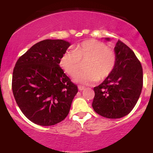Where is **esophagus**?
I'll return each mask as SVG.
<instances>
[{
    "label": "esophagus",
    "instance_id": "esophagus-1",
    "mask_svg": "<svg viewBox=\"0 0 153 153\" xmlns=\"http://www.w3.org/2000/svg\"><path fill=\"white\" fill-rule=\"evenodd\" d=\"M84 89L83 86H81V85H78V90L79 91H82Z\"/></svg>",
    "mask_w": 153,
    "mask_h": 153
}]
</instances>
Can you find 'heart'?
Listing matches in <instances>:
<instances>
[{
	"instance_id": "1",
	"label": "heart",
	"mask_w": 153,
	"mask_h": 153,
	"mask_svg": "<svg viewBox=\"0 0 153 153\" xmlns=\"http://www.w3.org/2000/svg\"><path fill=\"white\" fill-rule=\"evenodd\" d=\"M85 70L75 76L79 83L88 85L106 79L113 71L116 64V54L102 42L87 39L82 42L74 50L66 51L59 58V65L69 76L74 77L85 62Z\"/></svg>"
}]
</instances>
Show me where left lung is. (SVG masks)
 <instances>
[{"label":"left lung","mask_w":153,"mask_h":153,"mask_svg":"<svg viewBox=\"0 0 153 153\" xmlns=\"http://www.w3.org/2000/svg\"><path fill=\"white\" fill-rule=\"evenodd\" d=\"M114 50V68L102 83L94 87L92 103L95 111L108 119L121 118L130 113L143 85V68L134 52L120 40Z\"/></svg>","instance_id":"left-lung-1"}]
</instances>
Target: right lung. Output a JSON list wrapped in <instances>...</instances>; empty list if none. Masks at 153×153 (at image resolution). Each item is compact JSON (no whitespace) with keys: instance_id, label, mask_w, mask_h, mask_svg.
I'll use <instances>...</instances> for the list:
<instances>
[{"instance_id":"add662e5","label":"right lung","mask_w":153,"mask_h":153,"mask_svg":"<svg viewBox=\"0 0 153 153\" xmlns=\"http://www.w3.org/2000/svg\"><path fill=\"white\" fill-rule=\"evenodd\" d=\"M70 43L46 39L19 57L12 77V91L25 117L38 125L52 126L69 114L78 87L59 65Z\"/></svg>"}]
</instances>
